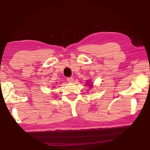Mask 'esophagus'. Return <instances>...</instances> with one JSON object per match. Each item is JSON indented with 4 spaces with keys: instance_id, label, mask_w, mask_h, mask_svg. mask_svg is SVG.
<instances>
[{
    "instance_id": "esophagus-1",
    "label": "esophagus",
    "mask_w": 150,
    "mask_h": 150,
    "mask_svg": "<svg viewBox=\"0 0 150 150\" xmlns=\"http://www.w3.org/2000/svg\"><path fill=\"white\" fill-rule=\"evenodd\" d=\"M67 80L68 81V83H73V81H74V79L72 78H71V77H70V78H67Z\"/></svg>"
}]
</instances>
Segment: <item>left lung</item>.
<instances>
[{"instance_id": "1", "label": "left lung", "mask_w": 150, "mask_h": 150, "mask_svg": "<svg viewBox=\"0 0 150 150\" xmlns=\"http://www.w3.org/2000/svg\"><path fill=\"white\" fill-rule=\"evenodd\" d=\"M88 82H89V81H88ZM88 86H91V84H88Z\"/></svg>"}]
</instances>
